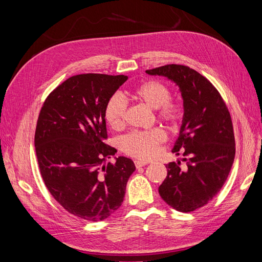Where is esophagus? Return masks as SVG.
<instances>
[{"label":"esophagus","instance_id":"34e87169","mask_svg":"<svg viewBox=\"0 0 262 262\" xmlns=\"http://www.w3.org/2000/svg\"><path fill=\"white\" fill-rule=\"evenodd\" d=\"M134 165H136L137 168H140V167H143V166L147 165V162H144V161H136V162H134Z\"/></svg>","mask_w":262,"mask_h":262}]
</instances>
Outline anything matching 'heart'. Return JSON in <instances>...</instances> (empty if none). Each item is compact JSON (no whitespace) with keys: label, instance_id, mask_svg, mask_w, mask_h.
Here are the masks:
<instances>
[{"label":"heart","instance_id":"heart-1","mask_svg":"<svg viewBox=\"0 0 262 262\" xmlns=\"http://www.w3.org/2000/svg\"><path fill=\"white\" fill-rule=\"evenodd\" d=\"M130 95L133 99L155 109L157 118L170 126L177 125L184 115V106L179 100L170 98V89L161 81L142 82L134 87ZM104 115L110 128L121 130L125 125V101L119 95H114L107 101ZM165 140V132L161 128L133 131L122 138L121 148L133 157L150 160L157 155L160 145Z\"/></svg>","mask_w":262,"mask_h":262}]
</instances>
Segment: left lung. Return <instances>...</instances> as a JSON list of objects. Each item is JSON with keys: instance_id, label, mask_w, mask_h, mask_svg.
Segmentation results:
<instances>
[{"instance_id": "1", "label": "left lung", "mask_w": 262, "mask_h": 262, "mask_svg": "<svg viewBox=\"0 0 262 262\" xmlns=\"http://www.w3.org/2000/svg\"><path fill=\"white\" fill-rule=\"evenodd\" d=\"M175 82L184 98V119L172 153L187 156L166 165L167 176L158 188L162 199L180 212H192L208 204L225 184L235 157L231 114L213 84L195 70L167 64L146 70Z\"/></svg>"}]
</instances>
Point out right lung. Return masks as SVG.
I'll return each instance as SVG.
<instances>
[{"label":"right lung","mask_w":262,"mask_h":262,"mask_svg":"<svg viewBox=\"0 0 262 262\" xmlns=\"http://www.w3.org/2000/svg\"><path fill=\"white\" fill-rule=\"evenodd\" d=\"M125 75L78 74L54 89L38 117L35 146L46 187L69 213L98 222L123 202L134 163L123 156L104 165L117 149L106 144L108 99Z\"/></svg>","instance_id":"obj_1"}]
</instances>
